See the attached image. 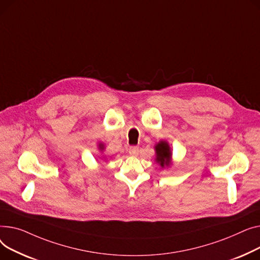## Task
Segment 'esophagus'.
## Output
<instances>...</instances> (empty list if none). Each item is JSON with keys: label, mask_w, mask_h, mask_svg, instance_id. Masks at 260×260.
I'll list each match as a JSON object with an SVG mask.
<instances>
[{"label": "esophagus", "mask_w": 260, "mask_h": 260, "mask_svg": "<svg viewBox=\"0 0 260 260\" xmlns=\"http://www.w3.org/2000/svg\"><path fill=\"white\" fill-rule=\"evenodd\" d=\"M139 152H140V148L137 146H131L129 148V153L131 155H137V154H139Z\"/></svg>", "instance_id": "34e87169"}]
</instances>
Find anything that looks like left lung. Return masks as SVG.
I'll list each match as a JSON object with an SVG mask.
<instances>
[{
    "mask_svg": "<svg viewBox=\"0 0 260 260\" xmlns=\"http://www.w3.org/2000/svg\"><path fill=\"white\" fill-rule=\"evenodd\" d=\"M156 150V161L159 162L161 167L169 166L171 160L170 147L166 142H160L155 147Z\"/></svg>",
    "mask_w": 260,
    "mask_h": 260,
    "instance_id": "8db88e82",
    "label": "left lung"
}]
</instances>
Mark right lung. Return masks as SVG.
Masks as SVG:
<instances>
[{"label": "right lung", "mask_w": 260, "mask_h": 260, "mask_svg": "<svg viewBox=\"0 0 260 260\" xmlns=\"http://www.w3.org/2000/svg\"><path fill=\"white\" fill-rule=\"evenodd\" d=\"M100 149H101V150H103V149H104V146H103V144H100Z\"/></svg>", "instance_id": "add662e5"}]
</instances>
